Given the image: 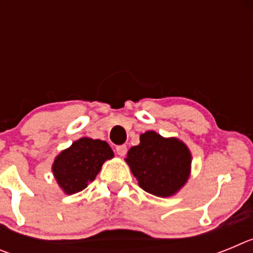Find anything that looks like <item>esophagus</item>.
I'll list each match as a JSON object with an SVG mask.
<instances>
[{
	"label": "esophagus",
	"mask_w": 253,
	"mask_h": 253,
	"mask_svg": "<svg viewBox=\"0 0 253 253\" xmlns=\"http://www.w3.org/2000/svg\"><path fill=\"white\" fill-rule=\"evenodd\" d=\"M116 153L119 154L120 157L125 156V153H126V146H125V144H122V146H116Z\"/></svg>",
	"instance_id": "34e87169"
}]
</instances>
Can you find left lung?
<instances>
[{
	"label": "left lung",
	"instance_id": "8db88e82",
	"mask_svg": "<svg viewBox=\"0 0 253 253\" xmlns=\"http://www.w3.org/2000/svg\"><path fill=\"white\" fill-rule=\"evenodd\" d=\"M138 184L156 196H171L189 178L191 154L176 138H163L156 131L140 135V143L131 147L125 158Z\"/></svg>",
	"mask_w": 253,
	"mask_h": 253
}]
</instances>
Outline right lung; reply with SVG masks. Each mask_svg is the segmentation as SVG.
<instances>
[{
    "instance_id": "1",
    "label": "right lung",
    "mask_w": 253,
    "mask_h": 253,
    "mask_svg": "<svg viewBox=\"0 0 253 253\" xmlns=\"http://www.w3.org/2000/svg\"><path fill=\"white\" fill-rule=\"evenodd\" d=\"M113 157V151L106 142L81 138L55 158L54 177L66 194L78 193L95 180L102 163Z\"/></svg>"
}]
</instances>
